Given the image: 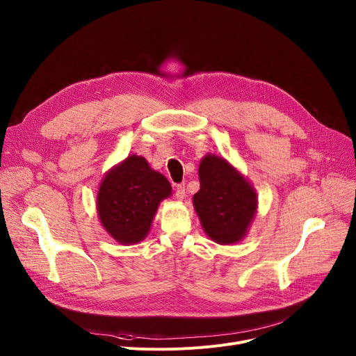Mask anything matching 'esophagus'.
Returning <instances> with one entry per match:
<instances>
[{"label":"esophagus","mask_w":356,"mask_h":356,"mask_svg":"<svg viewBox=\"0 0 356 356\" xmlns=\"http://www.w3.org/2000/svg\"><path fill=\"white\" fill-rule=\"evenodd\" d=\"M175 197H177V200H179V201L184 200V197H185V184H178V185L175 186Z\"/></svg>","instance_id":"1"}]
</instances>
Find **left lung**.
<instances>
[{
  "label": "left lung",
  "mask_w": 356,
  "mask_h": 356,
  "mask_svg": "<svg viewBox=\"0 0 356 356\" xmlns=\"http://www.w3.org/2000/svg\"><path fill=\"white\" fill-rule=\"evenodd\" d=\"M198 175L201 188L193 201L204 232L220 244L240 241L256 214L253 186L216 155L204 156Z\"/></svg>",
  "instance_id": "1"
}]
</instances>
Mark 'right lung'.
Segmentation results:
<instances>
[{
  "mask_svg": "<svg viewBox=\"0 0 356 356\" xmlns=\"http://www.w3.org/2000/svg\"><path fill=\"white\" fill-rule=\"evenodd\" d=\"M171 185L143 156L132 155L103 178L97 213L104 229L122 244H134L149 233L159 202L171 195Z\"/></svg>",
  "mask_w": 356,
  "mask_h": 356,
  "instance_id": "1",
  "label": "right lung"
}]
</instances>
